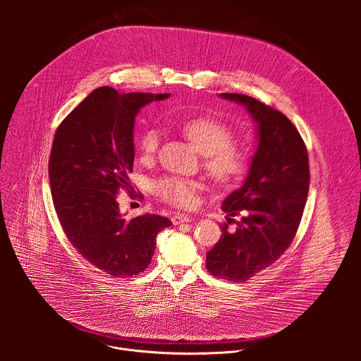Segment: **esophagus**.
I'll return each mask as SVG.
<instances>
[{"label": "esophagus", "mask_w": 361, "mask_h": 361, "mask_svg": "<svg viewBox=\"0 0 361 361\" xmlns=\"http://www.w3.org/2000/svg\"><path fill=\"white\" fill-rule=\"evenodd\" d=\"M172 224L173 225H179V224H183V222H190L192 221V216L190 215H186V214H175L172 218Z\"/></svg>", "instance_id": "esophagus-1"}]
</instances>
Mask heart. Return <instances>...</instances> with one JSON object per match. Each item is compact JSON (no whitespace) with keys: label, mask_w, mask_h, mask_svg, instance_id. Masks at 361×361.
Returning <instances> with one entry per match:
<instances>
[{"label":"heart","mask_w":361,"mask_h":361,"mask_svg":"<svg viewBox=\"0 0 361 361\" xmlns=\"http://www.w3.org/2000/svg\"><path fill=\"white\" fill-rule=\"evenodd\" d=\"M182 132L204 155V168L219 185H232L242 180L252 165L249 149L233 142L235 133L229 125L214 116H196L182 125ZM161 140L158 128H147L139 139V152L143 159L153 158ZM202 182L178 176L164 175L153 182V192L158 199L172 206H193L196 192Z\"/></svg>","instance_id":"obj_1"}]
</instances>
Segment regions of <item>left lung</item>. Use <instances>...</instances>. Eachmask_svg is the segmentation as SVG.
I'll use <instances>...</instances> for the list:
<instances>
[{
	"label": "left lung",
	"instance_id": "obj_1",
	"mask_svg": "<svg viewBox=\"0 0 361 361\" xmlns=\"http://www.w3.org/2000/svg\"><path fill=\"white\" fill-rule=\"evenodd\" d=\"M221 97L250 112L257 123L258 147L243 186L221 206L228 224H221L222 235L207 253L206 267L216 278L245 282L274 264L296 236L309 195V154L282 112L245 94ZM231 223L235 230L227 229Z\"/></svg>",
	"mask_w": 361,
	"mask_h": 361
}]
</instances>
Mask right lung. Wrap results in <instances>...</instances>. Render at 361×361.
<instances>
[{
	"label": "right lung",
	"instance_id": "1",
	"mask_svg": "<svg viewBox=\"0 0 361 361\" xmlns=\"http://www.w3.org/2000/svg\"><path fill=\"white\" fill-rule=\"evenodd\" d=\"M169 94L128 93L99 87L56 128L49 159L52 203L72 246L108 275L143 272L154 256L155 238L172 225L161 215L125 221L118 190H129L133 126L142 106ZM143 199V195H133Z\"/></svg>",
	"mask_w": 361,
	"mask_h": 361
}]
</instances>
